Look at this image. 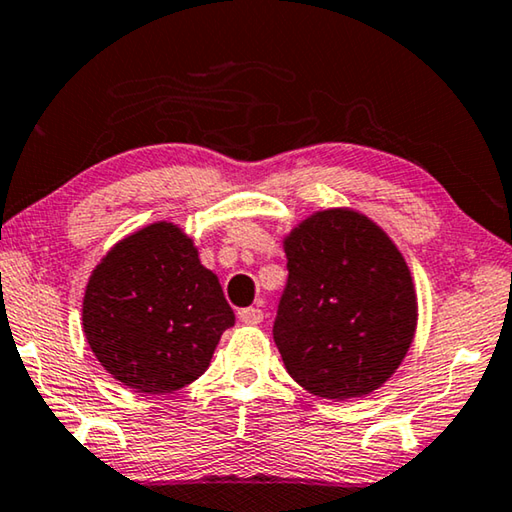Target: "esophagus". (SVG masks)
I'll return each instance as SVG.
<instances>
[{
    "label": "esophagus",
    "mask_w": 512,
    "mask_h": 512,
    "mask_svg": "<svg viewBox=\"0 0 512 512\" xmlns=\"http://www.w3.org/2000/svg\"><path fill=\"white\" fill-rule=\"evenodd\" d=\"M239 321L248 323V326H257V323L264 321V312L259 307H243V310H239Z\"/></svg>",
    "instance_id": "34e87169"
}]
</instances>
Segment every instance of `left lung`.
Instances as JSON below:
<instances>
[{"instance_id":"1","label":"left lung","mask_w":512,"mask_h":512,"mask_svg":"<svg viewBox=\"0 0 512 512\" xmlns=\"http://www.w3.org/2000/svg\"><path fill=\"white\" fill-rule=\"evenodd\" d=\"M289 282L273 326L289 376L321 399L383 387L408 355L419 305L408 262L367 214L330 207L285 234Z\"/></svg>"}]
</instances>
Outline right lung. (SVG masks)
Here are the masks:
<instances>
[{"label": "right lung", "mask_w": 512, "mask_h": 512, "mask_svg": "<svg viewBox=\"0 0 512 512\" xmlns=\"http://www.w3.org/2000/svg\"><path fill=\"white\" fill-rule=\"evenodd\" d=\"M234 312L180 225L157 221L107 250L88 278L81 328L97 362L141 394L207 371Z\"/></svg>", "instance_id": "add662e5"}]
</instances>
